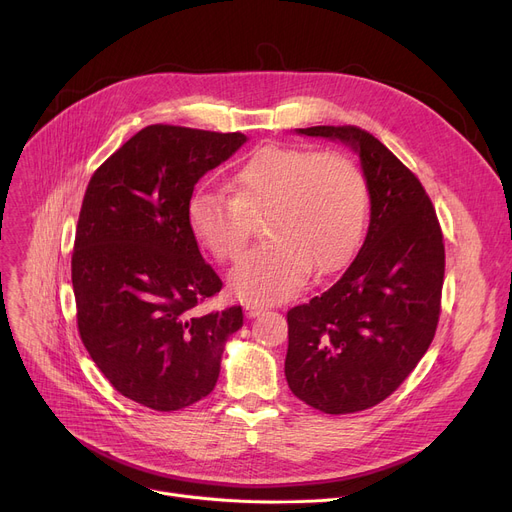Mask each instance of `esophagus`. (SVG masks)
Returning a JSON list of instances; mask_svg holds the SVG:
<instances>
[{
	"instance_id": "34e87169",
	"label": "esophagus",
	"mask_w": 512,
	"mask_h": 512,
	"mask_svg": "<svg viewBox=\"0 0 512 512\" xmlns=\"http://www.w3.org/2000/svg\"><path fill=\"white\" fill-rule=\"evenodd\" d=\"M265 309H267V307L261 305V303H247V305H245L247 317H257V315H261Z\"/></svg>"
}]
</instances>
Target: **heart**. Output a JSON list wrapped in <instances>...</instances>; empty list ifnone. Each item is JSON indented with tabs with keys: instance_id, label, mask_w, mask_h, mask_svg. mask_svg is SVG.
Instances as JSON below:
<instances>
[{
	"instance_id": "heart-1",
	"label": "heart",
	"mask_w": 512,
	"mask_h": 512,
	"mask_svg": "<svg viewBox=\"0 0 512 512\" xmlns=\"http://www.w3.org/2000/svg\"><path fill=\"white\" fill-rule=\"evenodd\" d=\"M230 193L199 188L188 199L186 220L215 259L234 261L249 245L253 220L265 215L270 242L230 274V286L242 299H290L311 270L338 272L361 242L367 186L355 161L342 153L261 147L236 170Z\"/></svg>"
}]
</instances>
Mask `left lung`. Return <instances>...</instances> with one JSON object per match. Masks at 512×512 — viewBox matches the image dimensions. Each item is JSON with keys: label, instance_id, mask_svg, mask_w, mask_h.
<instances>
[{"label": "left lung", "instance_id": "obj_1", "mask_svg": "<svg viewBox=\"0 0 512 512\" xmlns=\"http://www.w3.org/2000/svg\"><path fill=\"white\" fill-rule=\"evenodd\" d=\"M359 153L371 201L363 247L342 278L292 307L284 363L305 405L346 415L386 400L434 340L444 284V240L419 178L357 126L297 128Z\"/></svg>", "mask_w": 512, "mask_h": 512}]
</instances>
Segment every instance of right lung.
<instances>
[{"label":"right lung","instance_id":"right-lung-1","mask_svg":"<svg viewBox=\"0 0 512 512\" xmlns=\"http://www.w3.org/2000/svg\"><path fill=\"white\" fill-rule=\"evenodd\" d=\"M245 141L151 124L89 180L72 253L78 334L110 384L153 411L205 398L228 336L242 328L240 305L197 311L222 280L201 257L186 205L199 178Z\"/></svg>","mask_w":512,"mask_h":512}]
</instances>
